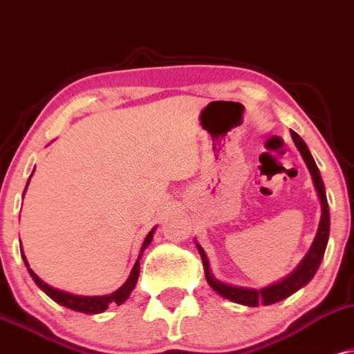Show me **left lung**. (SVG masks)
<instances>
[{"mask_svg":"<svg viewBox=\"0 0 354 354\" xmlns=\"http://www.w3.org/2000/svg\"><path fill=\"white\" fill-rule=\"evenodd\" d=\"M292 139L295 145H297L298 151H300L306 167L310 170L315 189H317L319 203H322V218H319L317 236H315L313 243H311L310 250L305 255V259H303L301 263L295 268L292 275L283 278V280L278 281V283H273L267 286V288H261V290L243 288V286H234V285L223 283V281L217 280V278L212 275L209 259H207L205 252H203L201 245L195 243L198 248V253H201L202 257L203 270H205V278L207 281H209V285L220 295V297L227 298V300L230 301L240 303V305L259 306L260 303H263V305H273V303L285 300V298H288L290 295H293L295 292H298V290L303 288V286L308 283L311 278L315 277V273H317L319 263H322L323 260V255H325L328 239H330V209H328L325 184H323L322 174H319L317 164H315L313 156H311L308 147H306L305 140H303L295 131H292Z\"/></svg>","mask_w":354,"mask_h":354,"instance_id":"8db88e82","label":"left lung"}]
</instances>
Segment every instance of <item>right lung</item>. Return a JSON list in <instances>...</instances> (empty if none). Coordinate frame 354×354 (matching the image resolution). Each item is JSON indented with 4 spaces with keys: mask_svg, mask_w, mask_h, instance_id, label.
I'll return each mask as SVG.
<instances>
[{
    "mask_svg": "<svg viewBox=\"0 0 354 354\" xmlns=\"http://www.w3.org/2000/svg\"><path fill=\"white\" fill-rule=\"evenodd\" d=\"M32 174H35V172H32ZM32 174H31V176H32ZM29 178H31V177H29ZM28 184H29V180H28ZM24 192H26V189H24ZM153 232H156V227H153L152 230L147 234V236H145L142 248H140V253H139V259L136 260L134 268H132L131 275H129L126 283L120 286L119 290H115L114 293L104 295V297H79V295H73V293H68V292H62V290L53 288V286L44 283V281L41 280V278L37 277L31 268H29L26 257H24V253H23V247H21V257H23L24 265H26L29 275H31L32 280H35V283L39 286V288L43 290V292L48 295L49 298H51V300L59 303V305L66 306V308H69V310L81 311V313H87V315H95V313H102L104 310H107V306H109L111 303H115V305H122V303L129 298V295L132 293V290L136 288L137 278H139V272H140V255H142V252L149 247V243L152 242Z\"/></svg>",
    "mask_w": 354,
    "mask_h": 354,
    "instance_id": "add662e5",
    "label": "right lung"
}]
</instances>
